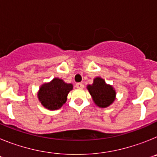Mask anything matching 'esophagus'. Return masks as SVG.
<instances>
[{
  "instance_id": "esophagus-1",
  "label": "esophagus",
  "mask_w": 157,
  "mask_h": 157,
  "mask_svg": "<svg viewBox=\"0 0 157 157\" xmlns=\"http://www.w3.org/2000/svg\"><path fill=\"white\" fill-rule=\"evenodd\" d=\"M75 86L77 87L78 89H82L83 87H84V86H83L82 83H81V82H78V83H76Z\"/></svg>"
}]
</instances>
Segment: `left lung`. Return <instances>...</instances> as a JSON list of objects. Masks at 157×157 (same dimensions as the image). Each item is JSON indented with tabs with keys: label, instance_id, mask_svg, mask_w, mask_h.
<instances>
[{
	"label": "left lung",
	"instance_id": "1",
	"mask_svg": "<svg viewBox=\"0 0 157 157\" xmlns=\"http://www.w3.org/2000/svg\"><path fill=\"white\" fill-rule=\"evenodd\" d=\"M87 89L94 103L101 108H106L115 101L116 91L112 86L107 85L101 78H94V83L89 85Z\"/></svg>",
	"mask_w": 157,
	"mask_h": 157
}]
</instances>
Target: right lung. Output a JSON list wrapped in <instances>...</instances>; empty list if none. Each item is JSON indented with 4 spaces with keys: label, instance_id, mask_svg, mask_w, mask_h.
<instances>
[{
    "label": "right lung",
    "instance_id": "1",
    "mask_svg": "<svg viewBox=\"0 0 157 157\" xmlns=\"http://www.w3.org/2000/svg\"><path fill=\"white\" fill-rule=\"evenodd\" d=\"M72 88V84L65 83L62 79L56 78L51 82L41 86L37 95L38 99L45 108L56 110L66 102L67 96Z\"/></svg>",
    "mask_w": 157,
    "mask_h": 157
}]
</instances>
